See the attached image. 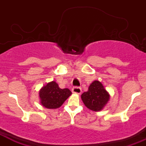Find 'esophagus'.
<instances>
[{"instance_id": "esophagus-1", "label": "esophagus", "mask_w": 146, "mask_h": 146, "mask_svg": "<svg viewBox=\"0 0 146 146\" xmlns=\"http://www.w3.org/2000/svg\"><path fill=\"white\" fill-rule=\"evenodd\" d=\"M72 92H73V93H75V94L80 95L82 93V88H80V87L75 86L72 88Z\"/></svg>"}]
</instances>
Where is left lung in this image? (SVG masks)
Returning <instances> with one entry per match:
<instances>
[{
    "label": "left lung",
    "mask_w": 146,
    "mask_h": 146,
    "mask_svg": "<svg viewBox=\"0 0 146 146\" xmlns=\"http://www.w3.org/2000/svg\"><path fill=\"white\" fill-rule=\"evenodd\" d=\"M82 102L88 109L100 111L108 103L110 95L100 82L95 80L88 87V91L81 95Z\"/></svg>",
    "instance_id": "left-lung-1"
}]
</instances>
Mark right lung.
<instances>
[{"label": "right lung", "instance_id": "obj_1", "mask_svg": "<svg viewBox=\"0 0 146 146\" xmlns=\"http://www.w3.org/2000/svg\"><path fill=\"white\" fill-rule=\"evenodd\" d=\"M71 94L68 88L62 89L54 81L48 82L39 91L41 104L48 109L59 108Z\"/></svg>", "mask_w": 146, "mask_h": 146}]
</instances>
